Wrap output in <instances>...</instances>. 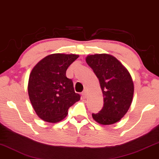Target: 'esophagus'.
I'll use <instances>...</instances> for the list:
<instances>
[{"instance_id": "esophagus-1", "label": "esophagus", "mask_w": 159, "mask_h": 159, "mask_svg": "<svg viewBox=\"0 0 159 159\" xmlns=\"http://www.w3.org/2000/svg\"><path fill=\"white\" fill-rule=\"evenodd\" d=\"M87 91L86 90H84L83 92H82V98H83L84 99H85L87 98Z\"/></svg>"}]
</instances>
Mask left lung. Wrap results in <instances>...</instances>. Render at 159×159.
Returning <instances> with one entry per match:
<instances>
[{
    "mask_svg": "<svg viewBox=\"0 0 159 159\" xmlns=\"http://www.w3.org/2000/svg\"><path fill=\"white\" fill-rule=\"evenodd\" d=\"M86 61L100 82L103 107L93 119L102 125L118 122L131 105L134 86L130 75L116 57L107 54L88 55Z\"/></svg>",
    "mask_w": 159,
    "mask_h": 159,
    "instance_id": "left-lung-1",
    "label": "left lung"
}]
</instances>
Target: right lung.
<instances>
[{
  "label": "right lung",
  "instance_id": "right-lung-1",
  "mask_svg": "<svg viewBox=\"0 0 159 159\" xmlns=\"http://www.w3.org/2000/svg\"><path fill=\"white\" fill-rule=\"evenodd\" d=\"M78 57L76 54H50L32 70L28 84L29 99L36 114L44 121H61L67 116L69 108L80 100L72 80L66 76L69 66Z\"/></svg>",
  "mask_w": 159,
  "mask_h": 159
}]
</instances>
